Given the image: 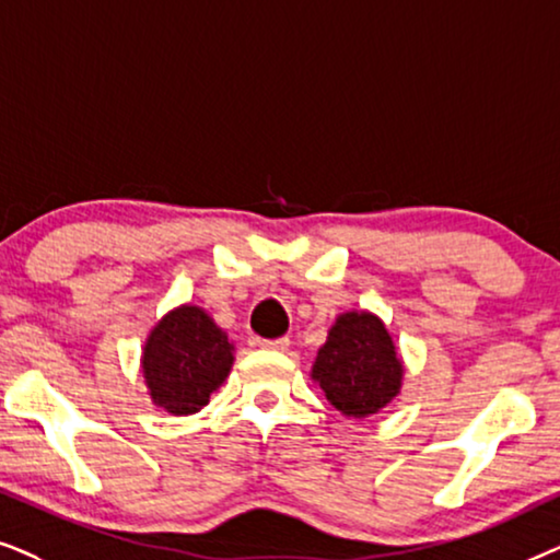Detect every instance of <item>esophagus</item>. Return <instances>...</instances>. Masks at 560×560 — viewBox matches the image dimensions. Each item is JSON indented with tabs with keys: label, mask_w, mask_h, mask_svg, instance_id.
Masks as SVG:
<instances>
[{
	"label": "esophagus",
	"mask_w": 560,
	"mask_h": 560,
	"mask_svg": "<svg viewBox=\"0 0 560 560\" xmlns=\"http://www.w3.org/2000/svg\"><path fill=\"white\" fill-rule=\"evenodd\" d=\"M260 348L266 350H287L289 338H273V340H260Z\"/></svg>",
	"instance_id": "obj_1"
}]
</instances>
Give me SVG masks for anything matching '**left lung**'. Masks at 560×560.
Returning <instances> with one entry per match:
<instances>
[{"label":"left lung","mask_w":560,"mask_h":560,"mask_svg":"<svg viewBox=\"0 0 560 560\" xmlns=\"http://www.w3.org/2000/svg\"><path fill=\"white\" fill-rule=\"evenodd\" d=\"M397 348L386 325L371 312H342L317 350L312 378L346 417L376 415L401 389Z\"/></svg>","instance_id":"obj_1"}]
</instances>
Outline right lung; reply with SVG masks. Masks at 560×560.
<instances>
[{
	"label": "right lung",
	"mask_w": 560,
	"mask_h": 560,
	"mask_svg": "<svg viewBox=\"0 0 560 560\" xmlns=\"http://www.w3.org/2000/svg\"><path fill=\"white\" fill-rule=\"evenodd\" d=\"M233 342L202 307L182 304L163 315L143 348L153 405L171 415L199 412L233 369Z\"/></svg>",
	"instance_id": "add662e5"
}]
</instances>
